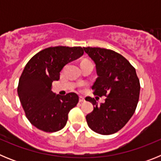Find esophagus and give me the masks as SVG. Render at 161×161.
<instances>
[{
  "mask_svg": "<svg viewBox=\"0 0 161 161\" xmlns=\"http://www.w3.org/2000/svg\"><path fill=\"white\" fill-rule=\"evenodd\" d=\"M79 102H85V97H80Z\"/></svg>",
  "mask_w": 161,
  "mask_h": 161,
  "instance_id": "1",
  "label": "esophagus"
}]
</instances>
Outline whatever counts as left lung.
<instances>
[{
  "mask_svg": "<svg viewBox=\"0 0 161 161\" xmlns=\"http://www.w3.org/2000/svg\"><path fill=\"white\" fill-rule=\"evenodd\" d=\"M83 48L96 64L98 77L92 87L93 94L106 97L101 105L93 97L85 98L94 106L93 112L86 115L88 126L101 135L116 133L130 120L139 102L140 84L136 69L112 50Z\"/></svg>",
  "mask_w": 161,
  "mask_h": 161,
  "instance_id": "left-lung-1",
  "label": "left lung"
}]
</instances>
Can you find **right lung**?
Instances as JSON below:
<instances>
[{"label":"right lung","mask_w":161,"mask_h":161,"mask_svg":"<svg viewBox=\"0 0 161 161\" xmlns=\"http://www.w3.org/2000/svg\"><path fill=\"white\" fill-rule=\"evenodd\" d=\"M80 47H51L38 52L29 60L18 86V93L25 116L33 126L45 132L64 127L69 111L77 105L75 93L60 96L52 93L54 80L67 64L83 55Z\"/></svg>","instance_id":"obj_1"}]
</instances>
